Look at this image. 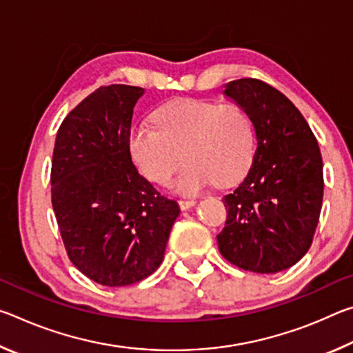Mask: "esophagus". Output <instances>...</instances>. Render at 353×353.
I'll list each match as a JSON object with an SVG mask.
<instances>
[{
  "mask_svg": "<svg viewBox=\"0 0 353 353\" xmlns=\"http://www.w3.org/2000/svg\"><path fill=\"white\" fill-rule=\"evenodd\" d=\"M196 205V201L194 199H182L179 201V207L182 208V210H188V208L194 207Z\"/></svg>",
  "mask_w": 353,
  "mask_h": 353,
  "instance_id": "34e87169",
  "label": "esophagus"
}]
</instances>
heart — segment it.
Masks as SVG:
<instances>
[{"label": "heart", "instance_id": "obj_1", "mask_svg": "<svg viewBox=\"0 0 353 353\" xmlns=\"http://www.w3.org/2000/svg\"><path fill=\"white\" fill-rule=\"evenodd\" d=\"M128 145L141 174L160 185L168 183L182 155L185 165L172 187L191 196L246 174L255 154V130L240 105L179 99L154 113V126H134Z\"/></svg>", "mask_w": 353, "mask_h": 353}]
</instances>
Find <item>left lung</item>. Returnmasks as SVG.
<instances>
[{
	"label": "left lung",
	"mask_w": 353,
	"mask_h": 353,
	"mask_svg": "<svg viewBox=\"0 0 353 353\" xmlns=\"http://www.w3.org/2000/svg\"><path fill=\"white\" fill-rule=\"evenodd\" d=\"M224 94L252 119L256 148L246 177L224 196L219 252L244 271L276 274L312 246L324 194L318 141L297 107L266 82L232 81Z\"/></svg>",
	"instance_id": "8db88e82"
}]
</instances>
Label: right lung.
I'll list each match as a JSON object with an SVG mask.
<instances>
[{"mask_svg":"<svg viewBox=\"0 0 353 353\" xmlns=\"http://www.w3.org/2000/svg\"><path fill=\"white\" fill-rule=\"evenodd\" d=\"M140 87H99L63 119L51 166V201L67 254L104 286L146 279L163 260L181 213L139 174L129 152Z\"/></svg>","mask_w":353,"mask_h":353,"instance_id":"right-lung-1","label":"right lung"}]
</instances>
